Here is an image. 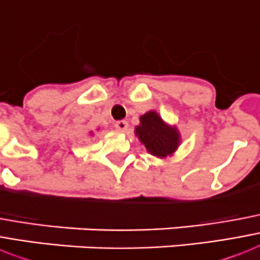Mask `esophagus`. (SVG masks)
<instances>
[{
	"instance_id": "34e87169",
	"label": "esophagus",
	"mask_w": 260,
	"mask_h": 260,
	"mask_svg": "<svg viewBox=\"0 0 260 260\" xmlns=\"http://www.w3.org/2000/svg\"><path fill=\"white\" fill-rule=\"evenodd\" d=\"M115 126L119 132H126V129H128V123H126L125 120H119V121L115 123Z\"/></svg>"
}]
</instances>
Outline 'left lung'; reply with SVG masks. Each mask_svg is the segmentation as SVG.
<instances>
[{
  "mask_svg": "<svg viewBox=\"0 0 260 260\" xmlns=\"http://www.w3.org/2000/svg\"><path fill=\"white\" fill-rule=\"evenodd\" d=\"M140 124L135 126V136L148 153L159 159H167L178 151L181 135L178 126L166 123L156 111L140 116Z\"/></svg>",
  "mask_w": 260,
  "mask_h": 260,
  "instance_id": "left-lung-1",
  "label": "left lung"
}]
</instances>
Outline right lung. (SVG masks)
Listing matches in <instances>:
<instances>
[{
	"label": "right lung",
	"instance_id": "1",
	"mask_svg": "<svg viewBox=\"0 0 260 260\" xmlns=\"http://www.w3.org/2000/svg\"><path fill=\"white\" fill-rule=\"evenodd\" d=\"M89 134H90V135H92V134H93V132H89Z\"/></svg>",
	"mask_w": 260,
	"mask_h": 260
}]
</instances>
